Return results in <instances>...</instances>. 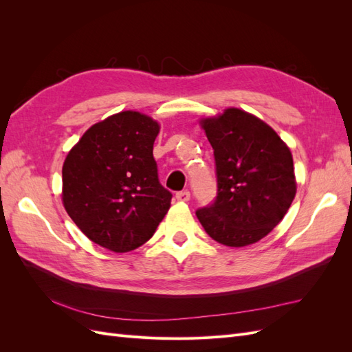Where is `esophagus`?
Returning <instances> with one entry per match:
<instances>
[{
	"mask_svg": "<svg viewBox=\"0 0 352 352\" xmlns=\"http://www.w3.org/2000/svg\"><path fill=\"white\" fill-rule=\"evenodd\" d=\"M189 198H190V192H189V190H180V192L176 194V199H177V201L186 202V201H189Z\"/></svg>",
	"mask_w": 352,
	"mask_h": 352,
	"instance_id": "obj_1",
	"label": "esophagus"
}]
</instances>
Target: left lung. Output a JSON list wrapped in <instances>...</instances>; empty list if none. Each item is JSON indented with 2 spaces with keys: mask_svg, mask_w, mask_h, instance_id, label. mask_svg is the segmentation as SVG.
<instances>
[{
  "mask_svg": "<svg viewBox=\"0 0 352 352\" xmlns=\"http://www.w3.org/2000/svg\"><path fill=\"white\" fill-rule=\"evenodd\" d=\"M214 150L217 195L197 210L208 235L245 247L270 233L289 210L295 192L289 148L269 124L239 109L202 120Z\"/></svg>",
  "mask_w": 352,
  "mask_h": 352,
  "instance_id": "8db88e82",
  "label": "left lung"
}]
</instances>
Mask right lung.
I'll return each mask as SVG.
<instances>
[{
    "mask_svg": "<svg viewBox=\"0 0 352 352\" xmlns=\"http://www.w3.org/2000/svg\"><path fill=\"white\" fill-rule=\"evenodd\" d=\"M160 126L122 111L91 126L63 166V204L92 242L127 252L150 239L172 192L158 180L153 155Z\"/></svg>",
    "mask_w": 352,
    "mask_h": 352,
    "instance_id": "right-lung-1",
    "label": "right lung"
}]
</instances>
